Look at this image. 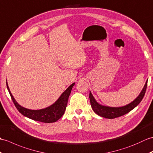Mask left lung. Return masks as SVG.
Listing matches in <instances>:
<instances>
[{"label":"left lung","instance_id":"1","mask_svg":"<svg viewBox=\"0 0 153 153\" xmlns=\"http://www.w3.org/2000/svg\"><path fill=\"white\" fill-rule=\"evenodd\" d=\"M147 87V81L145 83V85L144 88L142 90L141 92L139 95V96L135 99L134 101L131 103L128 104L126 106L121 107H109L106 106H103V105H100L98 103L96 102L95 100L94 97H93L92 94L90 92V101L91 106L92 107L93 111L96 113L97 114L100 115V116L106 118H115L117 117H119L121 116H123L125 114L129 113L130 111H131L133 108H134L137 105H139L141 100L145 96V94L146 92V89Z\"/></svg>","mask_w":153,"mask_h":153}]
</instances>
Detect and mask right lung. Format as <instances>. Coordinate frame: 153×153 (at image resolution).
Here are the masks:
<instances>
[{
    "label": "right lung",
    "mask_w": 153,
    "mask_h": 153,
    "mask_svg": "<svg viewBox=\"0 0 153 153\" xmlns=\"http://www.w3.org/2000/svg\"><path fill=\"white\" fill-rule=\"evenodd\" d=\"M74 85V83L71 84L62 94V96L59 97V99L51 106L43 108V109L30 110L22 107L21 105H19L16 102V101L11 94V91H10L8 84L6 82V86H7L8 90L10 96H11L13 104L15 105L16 107L19 111V113L24 115V116L30 118V119L42 122V123H55L63 116L66 109L68 99H69L71 90H72Z\"/></svg>",
    "instance_id": "right-lung-1"
}]
</instances>
